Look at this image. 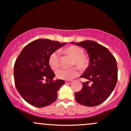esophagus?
I'll return each mask as SVG.
<instances>
[{
    "label": "esophagus",
    "mask_w": 131,
    "mask_h": 131,
    "mask_svg": "<svg viewBox=\"0 0 131 131\" xmlns=\"http://www.w3.org/2000/svg\"><path fill=\"white\" fill-rule=\"evenodd\" d=\"M72 82V81H70V80H68V81H65V83L66 84H71Z\"/></svg>",
    "instance_id": "34e87169"
}]
</instances>
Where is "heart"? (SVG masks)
Wrapping results in <instances>:
<instances>
[{"label":"heart","mask_w":131,"mask_h":131,"mask_svg":"<svg viewBox=\"0 0 131 131\" xmlns=\"http://www.w3.org/2000/svg\"><path fill=\"white\" fill-rule=\"evenodd\" d=\"M61 52L73 58L72 65H76L81 70L86 68L88 61L84 56V52L82 49L73 46L68 47L61 50ZM48 62L52 70H57L60 67V56L58 52L57 51L52 52L49 57ZM78 74L79 71L76 68H73L69 70L61 69L56 72V76L58 79L67 81L71 80L78 76Z\"/></svg>","instance_id":"obj_1"}]
</instances>
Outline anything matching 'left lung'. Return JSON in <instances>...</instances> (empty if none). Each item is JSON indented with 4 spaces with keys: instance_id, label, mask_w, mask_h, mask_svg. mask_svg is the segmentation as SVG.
Wrapping results in <instances>:
<instances>
[{
    "instance_id": "8db88e82",
    "label": "left lung",
    "mask_w": 131,
    "mask_h": 131,
    "mask_svg": "<svg viewBox=\"0 0 131 131\" xmlns=\"http://www.w3.org/2000/svg\"><path fill=\"white\" fill-rule=\"evenodd\" d=\"M84 48L89 57V65L81 78L88 79L82 82V88L75 93V99L79 104L95 106L106 100L115 89L118 80L116 60L104 46L93 40L71 42Z\"/></svg>"
}]
</instances>
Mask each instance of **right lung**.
<instances>
[{"mask_svg":"<svg viewBox=\"0 0 131 131\" xmlns=\"http://www.w3.org/2000/svg\"><path fill=\"white\" fill-rule=\"evenodd\" d=\"M66 43L39 39L23 48L14 65L15 84L25 101L36 107H43L56 101L57 91L64 81H53L55 75L48 62L49 57ZM49 80V83L43 80Z\"/></svg>","mask_w":131,"mask_h":131,"instance_id":"add662e5","label":"right lung"}]
</instances>
